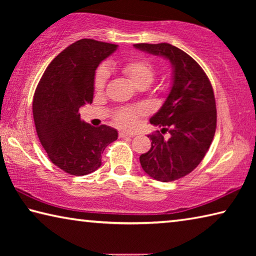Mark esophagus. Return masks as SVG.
Masks as SVG:
<instances>
[{
    "label": "esophagus",
    "mask_w": 256,
    "mask_h": 256,
    "mask_svg": "<svg viewBox=\"0 0 256 256\" xmlns=\"http://www.w3.org/2000/svg\"><path fill=\"white\" fill-rule=\"evenodd\" d=\"M118 136L120 138H133L134 134H128V133H125V132H120Z\"/></svg>",
    "instance_id": "obj_1"
}]
</instances>
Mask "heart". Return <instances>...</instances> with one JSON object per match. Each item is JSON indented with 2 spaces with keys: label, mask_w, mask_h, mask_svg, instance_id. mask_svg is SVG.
I'll use <instances>...</instances> for the list:
<instances>
[{
  "label": "heart",
  "mask_w": 256,
  "mask_h": 256,
  "mask_svg": "<svg viewBox=\"0 0 256 256\" xmlns=\"http://www.w3.org/2000/svg\"><path fill=\"white\" fill-rule=\"evenodd\" d=\"M125 76L136 86H148L154 81L156 71L152 64L149 60L144 58H136L126 62L122 68ZM108 78V71L105 66H100L96 72L94 76V90L96 92H102L105 88ZM142 108H122L116 112L114 115L115 123L120 128H133L138 123V116L144 114Z\"/></svg>",
  "instance_id": "1"
}]
</instances>
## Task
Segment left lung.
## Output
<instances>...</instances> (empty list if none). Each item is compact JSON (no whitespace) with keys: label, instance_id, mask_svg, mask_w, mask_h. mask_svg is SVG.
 Here are the masks:
<instances>
[{"label":"left lung","instance_id":"8db88e82","mask_svg":"<svg viewBox=\"0 0 256 256\" xmlns=\"http://www.w3.org/2000/svg\"><path fill=\"white\" fill-rule=\"evenodd\" d=\"M136 48L164 56L172 66L170 92L150 123L171 134H149L151 148L140 156L146 174L160 182H172L190 174L202 162L216 128V99L202 68L188 54L167 42L136 44Z\"/></svg>","mask_w":256,"mask_h":256}]
</instances>
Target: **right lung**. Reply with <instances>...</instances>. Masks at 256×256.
Instances as JSON below:
<instances>
[{
	"label": "right lung",
	"mask_w": 256,
	"mask_h": 256,
	"mask_svg": "<svg viewBox=\"0 0 256 256\" xmlns=\"http://www.w3.org/2000/svg\"><path fill=\"white\" fill-rule=\"evenodd\" d=\"M118 45L80 40L52 60L34 92L36 131L47 156L60 170L84 176L102 166L106 146L118 140L107 125L94 128L80 120L79 108L92 104L94 71Z\"/></svg>",
	"instance_id": "add662e5"
}]
</instances>
